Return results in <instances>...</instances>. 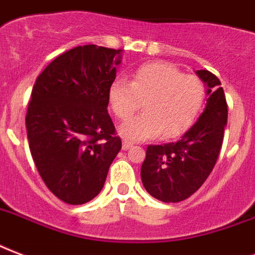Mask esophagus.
I'll list each match as a JSON object with an SVG mask.
<instances>
[{
	"label": "esophagus",
	"mask_w": 255,
	"mask_h": 255,
	"mask_svg": "<svg viewBox=\"0 0 255 255\" xmlns=\"http://www.w3.org/2000/svg\"><path fill=\"white\" fill-rule=\"evenodd\" d=\"M131 146H133V142L128 141V139H124V141H122V149H124V150L130 149Z\"/></svg>",
	"instance_id": "esophagus-1"
}]
</instances>
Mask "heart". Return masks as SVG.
<instances>
[{
  "label": "heart",
  "instance_id": "heart-1",
  "mask_svg": "<svg viewBox=\"0 0 255 255\" xmlns=\"http://www.w3.org/2000/svg\"><path fill=\"white\" fill-rule=\"evenodd\" d=\"M206 86L201 77L185 74L170 62H150L134 72L130 84L114 80L109 88V105L120 121H126L141 108L145 113L121 128L124 137L133 141L177 137L185 133L202 110Z\"/></svg>",
  "mask_w": 255,
  "mask_h": 255
}]
</instances>
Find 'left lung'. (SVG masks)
<instances>
[{
	"mask_svg": "<svg viewBox=\"0 0 255 255\" xmlns=\"http://www.w3.org/2000/svg\"><path fill=\"white\" fill-rule=\"evenodd\" d=\"M197 74L209 88L203 113L177 142L147 146L142 162L146 191L162 202H179L194 194L212 173L224 141L228 104L221 81L209 70Z\"/></svg>",
	"mask_w": 255,
	"mask_h": 255,
	"instance_id": "8db88e82",
	"label": "left lung"
}]
</instances>
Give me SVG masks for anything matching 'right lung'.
<instances>
[{"mask_svg":"<svg viewBox=\"0 0 255 255\" xmlns=\"http://www.w3.org/2000/svg\"><path fill=\"white\" fill-rule=\"evenodd\" d=\"M120 52L73 47L43 69L31 90L26 113L31 157L47 189L69 205L100 193L122 147L108 113Z\"/></svg>","mask_w":255,"mask_h":255,"instance_id":"add662e5","label":"right lung"}]
</instances>
